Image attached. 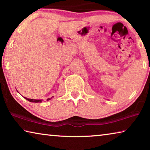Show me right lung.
Listing matches in <instances>:
<instances>
[{"label": "right lung", "mask_w": 150, "mask_h": 150, "mask_svg": "<svg viewBox=\"0 0 150 150\" xmlns=\"http://www.w3.org/2000/svg\"><path fill=\"white\" fill-rule=\"evenodd\" d=\"M52 97H53V96H52ZM52 97L47 98V100H51V99H52ZM24 98H26V100H28V101H30V102H32V103H41L42 101V100H37V99H31V98H28L24 97Z\"/></svg>", "instance_id": "obj_1"}]
</instances>
